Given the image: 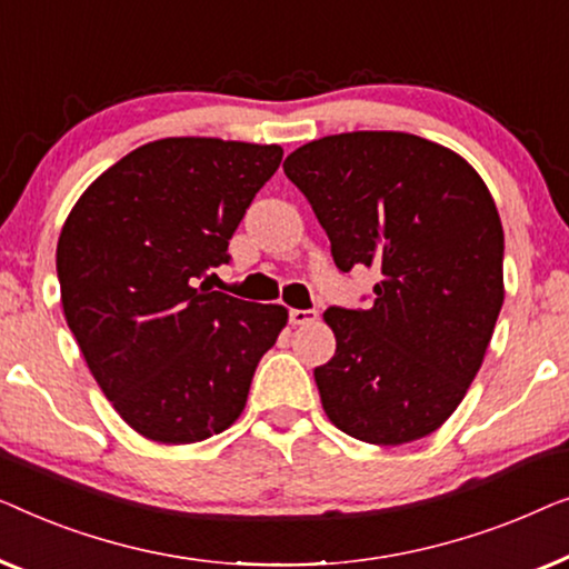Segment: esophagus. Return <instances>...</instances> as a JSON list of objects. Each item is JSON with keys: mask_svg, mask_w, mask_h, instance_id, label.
Masks as SVG:
<instances>
[{"mask_svg": "<svg viewBox=\"0 0 569 569\" xmlns=\"http://www.w3.org/2000/svg\"><path fill=\"white\" fill-rule=\"evenodd\" d=\"M319 315L315 309H291L288 311V322L291 325H311Z\"/></svg>", "mask_w": 569, "mask_h": 569, "instance_id": "1", "label": "esophagus"}]
</instances>
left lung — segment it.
Masks as SVG:
<instances>
[{
  "instance_id": "8db88e82",
  "label": "left lung",
  "mask_w": 569,
  "mask_h": 569,
  "mask_svg": "<svg viewBox=\"0 0 569 569\" xmlns=\"http://www.w3.org/2000/svg\"><path fill=\"white\" fill-rule=\"evenodd\" d=\"M342 273L376 268L368 309L330 307L332 361L315 368L332 426L399 446L451 418L502 307V223L490 190L451 149L412 133L353 131L286 157Z\"/></svg>"
}]
</instances>
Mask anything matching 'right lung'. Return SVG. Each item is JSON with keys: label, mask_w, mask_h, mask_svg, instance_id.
<instances>
[{"label": "right lung", "mask_w": 569, "mask_h": 569, "mask_svg": "<svg viewBox=\"0 0 569 569\" xmlns=\"http://www.w3.org/2000/svg\"><path fill=\"white\" fill-rule=\"evenodd\" d=\"M283 149L159 139L102 172L56 247L61 307L87 366L136 433L196 443L244 410L288 311L196 286L227 266L229 239Z\"/></svg>", "instance_id": "obj_1"}]
</instances>
